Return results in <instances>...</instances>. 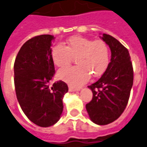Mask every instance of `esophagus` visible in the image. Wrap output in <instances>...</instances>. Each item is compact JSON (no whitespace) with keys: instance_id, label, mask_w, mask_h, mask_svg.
Masks as SVG:
<instances>
[{"instance_id":"esophagus-1","label":"esophagus","mask_w":147,"mask_h":147,"mask_svg":"<svg viewBox=\"0 0 147 147\" xmlns=\"http://www.w3.org/2000/svg\"><path fill=\"white\" fill-rule=\"evenodd\" d=\"M80 88H74L73 86H69V91L71 92H73V91H80Z\"/></svg>"}]
</instances>
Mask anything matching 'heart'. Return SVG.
<instances>
[{"label":"heart","instance_id":"heart-1","mask_svg":"<svg viewBox=\"0 0 147 147\" xmlns=\"http://www.w3.org/2000/svg\"><path fill=\"white\" fill-rule=\"evenodd\" d=\"M53 63L59 67L67 66L76 57L74 67L62 68L58 71V77L71 86H80L90 77L102 76L109 65V46L102 40H91L82 36H72L65 46L56 45L51 51Z\"/></svg>","mask_w":147,"mask_h":147}]
</instances>
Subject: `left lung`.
Masks as SVG:
<instances>
[{"mask_svg": "<svg viewBox=\"0 0 147 147\" xmlns=\"http://www.w3.org/2000/svg\"><path fill=\"white\" fill-rule=\"evenodd\" d=\"M102 39L111 49V61L102 76L88 86L92 91L93 97L86 107L92 122L107 125L118 118L126 109L134 72L127 49L110 35L103 34Z\"/></svg>", "mask_w": 147, "mask_h": 147, "instance_id": "obj_1", "label": "left lung"}]
</instances>
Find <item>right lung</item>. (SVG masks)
I'll use <instances>...</instances> for the list:
<instances>
[{
	"label": "right lung",
	"instance_id": "add662e5",
	"mask_svg": "<svg viewBox=\"0 0 147 147\" xmlns=\"http://www.w3.org/2000/svg\"><path fill=\"white\" fill-rule=\"evenodd\" d=\"M51 35L29 39L21 47L14 63V82L21 109L37 126L56 123L63 111L64 95L67 85L59 80L51 86L55 74L51 56Z\"/></svg>",
	"mask_w": 147,
	"mask_h": 147
}]
</instances>
